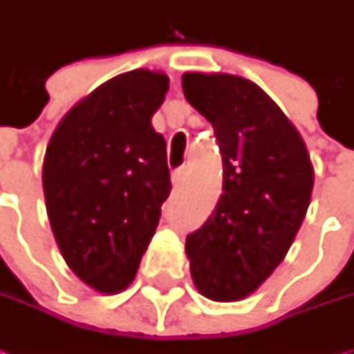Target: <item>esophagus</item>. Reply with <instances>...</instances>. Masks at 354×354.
<instances>
[{
	"label": "esophagus",
	"mask_w": 354,
	"mask_h": 354,
	"mask_svg": "<svg viewBox=\"0 0 354 354\" xmlns=\"http://www.w3.org/2000/svg\"><path fill=\"white\" fill-rule=\"evenodd\" d=\"M185 175H187V167H179V169H175L171 173V179H173V185L175 187H179V185L183 183Z\"/></svg>",
	"instance_id": "esophagus-1"
}]
</instances>
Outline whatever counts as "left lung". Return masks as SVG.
Wrapping results in <instances>:
<instances>
[{
  "instance_id": "1",
  "label": "left lung",
  "mask_w": 354,
  "mask_h": 354,
  "mask_svg": "<svg viewBox=\"0 0 354 354\" xmlns=\"http://www.w3.org/2000/svg\"><path fill=\"white\" fill-rule=\"evenodd\" d=\"M187 102L212 124L223 195L187 236L191 276L205 297L236 301L283 260L306 218L313 167L306 143L264 90L232 75H183Z\"/></svg>"
}]
</instances>
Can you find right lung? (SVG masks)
I'll use <instances>...</instances> for the list:
<instances>
[{"label":"right lung","mask_w":354,"mask_h":354,"mask_svg":"<svg viewBox=\"0 0 354 354\" xmlns=\"http://www.w3.org/2000/svg\"><path fill=\"white\" fill-rule=\"evenodd\" d=\"M167 90L163 73L116 76L76 104L48 142L53 234L71 270L102 293L129 286L169 197L165 138L151 126Z\"/></svg>","instance_id":"right-lung-1"}]
</instances>
